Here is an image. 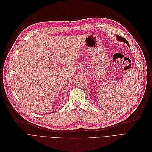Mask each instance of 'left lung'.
Masks as SVG:
<instances>
[{
	"mask_svg": "<svg viewBox=\"0 0 152 152\" xmlns=\"http://www.w3.org/2000/svg\"><path fill=\"white\" fill-rule=\"evenodd\" d=\"M117 40H119V41H121V42H124V43L127 44L128 45H129V42H127V40L126 39L123 38L122 37H121V36H118V35H117Z\"/></svg>",
	"mask_w": 152,
	"mask_h": 152,
	"instance_id": "8db88e82",
	"label": "left lung"
}]
</instances>
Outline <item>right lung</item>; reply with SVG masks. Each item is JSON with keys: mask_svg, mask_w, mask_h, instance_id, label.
Segmentation results:
<instances>
[{"mask_svg": "<svg viewBox=\"0 0 152 152\" xmlns=\"http://www.w3.org/2000/svg\"><path fill=\"white\" fill-rule=\"evenodd\" d=\"M51 113H52V112H51Z\"/></svg>", "mask_w": 152, "mask_h": 152, "instance_id": "obj_1", "label": "right lung"}]
</instances>
